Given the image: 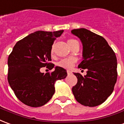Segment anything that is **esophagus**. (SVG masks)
Instances as JSON below:
<instances>
[{"label": "esophagus", "instance_id": "esophagus-1", "mask_svg": "<svg viewBox=\"0 0 124 124\" xmlns=\"http://www.w3.org/2000/svg\"><path fill=\"white\" fill-rule=\"evenodd\" d=\"M67 74L68 75L71 74V71H69V70H67Z\"/></svg>", "mask_w": 124, "mask_h": 124}]
</instances>
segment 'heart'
Instances as JSON below:
<instances>
[{"instance_id": "b5f03b06", "label": "heart", "mask_w": 124, "mask_h": 124, "mask_svg": "<svg viewBox=\"0 0 124 124\" xmlns=\"http://www.w3.org/2000/svg\"><path fill=\"white\" fill-rule=\"evenodd\" d=\"M75 41L74 39H69L67 41V43L69 45V46L71 45L72 43H73ZM53 51V46L51 49V53ZM75 62V59L73 58H67V59H63L62 60H61L60 61H59L57 63V66L60 67L61 68H63V69H71L72 67L73 66Z\"/></svg>"}]
</instances>
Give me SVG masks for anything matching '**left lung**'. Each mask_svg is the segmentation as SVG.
<instances>
[{
    "label": "left lung",
    "instance_id": "8db88e82",
    "mask_svg": "<svg viewBox=\"0 0 124 124\" xmlns=\"http://www.w3.org/2000/svg\"><path fill=\"white\" fill-rule=\"evenodd\" d=\"M83 45V61L79 68L87 69L82 76L74 73L78 83L72 88L75 100L89 107L99 106L112 93L116 83L117 59L105 39L83 28L73 29Z\"/></svg>",
    "mask_w": 124,
    "mask_h": 124
}]
</instances>
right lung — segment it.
Returning a JSON list of instances; mask_svg holds the SVG:
<instances>
[{
  "instance_id": "add662e5",
  "label": "right lung",
  "mask_w": 124,
  "mask_h": 124,
  "mask_svg": "<svg viewBox=\"0 0 124 124\" xmlns=\"http://www.w3.org/2000/svg\"><path fill=\"white\" fill-rule=\"evenodd\" d=\"M63 30L47 32L38 31L18 41L8 58V81L21 102L31 107H41L55 93V83L66 78L67 71L55 67L51 73H41V67L52 69L51 49Z\"/></svg>"
}]
</instances>
